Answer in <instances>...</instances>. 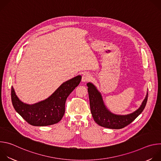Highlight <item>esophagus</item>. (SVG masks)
I'll return each mask as SVG.
<instances>
[{
	"label": "esophagus",
	"mask_w": 161,
	"mask_h": 161,
	"mask_svg": "<svg viewBox=\"0 0 161 161\" xmlns=\"http://www.w3.org/2000/svg\"><path fill=\"white\" fill-rule=\"evenodd\" d=\"M92 79V76L90 73H85L83 74L82 75V78H81V81L83 82H86L88 81H90Z\"/></svg>",
	"instance_id": "obj_1"
}]
</instances>
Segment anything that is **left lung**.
Returning <instances> with one entry per match:
<instances>
[{"mask_svg":"<svg viewBox=\"0 0 161 161\" xmlns=\"http://www.w3.org/2000/svg\"><path fill=\"white\" fill-rule=\"evenodd\" d=\"M91 113L94 121L100 126L119 129L125 127L134 121L142 113L147 104L148 91L145 98L140 108L134 112L127 114H117L111 112L105 105L102 95L97 87L90 82L86 84Z\"/></svg>","mask_w":161,"mask_h":161,"instance_id":"8db88e82","label":"left lung"}]
</instances>
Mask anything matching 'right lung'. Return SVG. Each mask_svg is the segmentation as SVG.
I'll return each mask as SVG.
<instances>
[{
  "instance_id": "add662e5",
  "label": "right lung",
  "mask_w": 161,
  "mask_h": 161,
  "mask_svg": "<svg viewBox=\"0 0 161 161\" xmlns=\"http://www.w3.org/2000/svg\"><path fill=\"white\" fill-rule=\"evenodd\" d=\"M81 76L78 75L64 82L47 99L33 104L24 103L16 96L11 87V101L16 111L29 124L47 126L58 123L65 113L67 97L80 84Z\"/></svg>"
}]
</instances>
